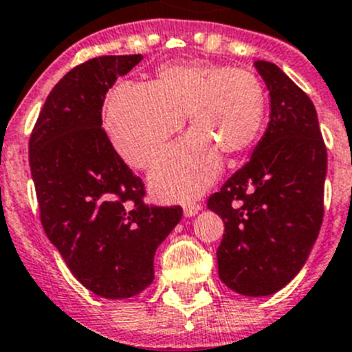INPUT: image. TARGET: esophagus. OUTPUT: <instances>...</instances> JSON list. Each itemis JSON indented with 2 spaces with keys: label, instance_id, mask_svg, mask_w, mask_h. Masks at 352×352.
<instances>
[{
  "label": "esophagus",
  "instance_id": "34e87169",
  "mask_svg": "<svg viewBox=\"0 0 352 352\" xmlns=\"http://www.w3.org/2000/svg\"><path fill=\"white\" fill-rule=\"evenodd\" d=\"M198 210H201V204H198V201H189V204L184 206V216L186 218H191V216L198 214Z\"/></svg>",
  "mask_w": 352,
  "mask_h": 352
}]
</instances>
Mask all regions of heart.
<instances>
[{
	"label": "heart",
	"mask_w": 352,
	"mask_h": 352,
	"mask_svg": "<svg viewBox=\"0 0 352 352\" xmlns=\"http://www.w3.org/2000/svg\"><path fill=\"white\" fill-rule=\"evenodd\" d=\"M186 117L193 134L151 177L154 191L164 198L197 197L218 177L221 155L234 161L252 148L264 124V88L243 69L164 65L148 87L120 85L106 104L109 138L125 163L138 170L163 157Z\"/></svg>",
	"instance_id": "1"
}]
</instances>
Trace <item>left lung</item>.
Segmentation results:
<instances>
[{
  "mask_svg": "<svg viewBox=\"0 0 352 352\" xmlns=\"http://www.w3.org/2000/svg\"><path fill=\"white\" fill-rule=\"evenodd\" d=\"M271 99L252 159L210 195L225 223L218 274L237 294L269 296L301 271L324 216L328 154L310 97L271 62H255Z\"/></svg>",
  "mask_w": 352,
  "mask_h": 352,
  "instance_id": "8db88e82",
  "label": "left lung"
}]
</instances>
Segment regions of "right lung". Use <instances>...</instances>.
<instances>
[{
	"mask_svg": "<svg viewBox=\"0 0 352 352\" xmlns=\"http://www.w3.org/2000/svg\"><path fill=\"white\" fill-rule=\"evenodd\" d=\"M142 54L99 56L51 90L30 136L41 223L70 273L94 294L124 299L154 282L155 250L182 207L146 206L145 184L102 129V104Z\"/></svg>",
	"mask_w": 352,
	"mask_h": 352,
	"instance_id": "right-lung-1",
	"label": "right lung"
}]
</instances>
